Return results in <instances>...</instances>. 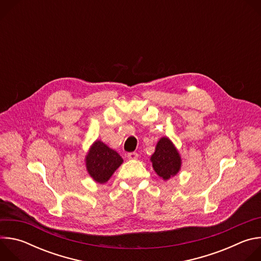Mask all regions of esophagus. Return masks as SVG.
<instances>
[{"label": "esophagus", "instance_id": "34e87169", "mask_svg": "<svg viewBox=\"0 0 261 261\" xmlns=\"http://www.w3.org/2000/svg\"><path fill=\"white\" fill-rule=\"evenodd\" d=\"M127 157H128L129 159H131V160H134V159H136V158L138 157V154H137V153H135V152H132V153H128Z\"/></svg>", "mask_w": 261, "mask_h": 261}]
</instances>
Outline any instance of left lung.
<instances>
[{"label":"left lung","instance_id":"left-lung-1","mask_svg":"<svg viewBox=\"0 0 261 261\" xmlns=\"http://www.w3.org/2000/svg\"><path fill=\"white\" fill-rule=\"evenodd\" d=\"M153 167L157 174L163 179H168L175 175L180 168V157L172 142L163 137L159 140L156 151L151 157Z\"/></svg>","mask_w":261,"mask_h":261}]
</instances>
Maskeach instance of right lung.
Instances as JSON below:
<instances>
[{
  "instance_id": "add662e5",
  "label": "right lung",
  "mask_w": 261,
  "mask_h": 261,
  "mask_svg": "<svg viewBox=\"0 0 261 261\" xmlns=\"http://www.w3.org/2000/svg\"><path fill=\"white\" fill-rule=\"evenodd\" d=\"M90 175L100 184L106 182L116 169L123 163L122 157L102 141L97 140L86 158Z\"/></svg>"
}]
</instances>
